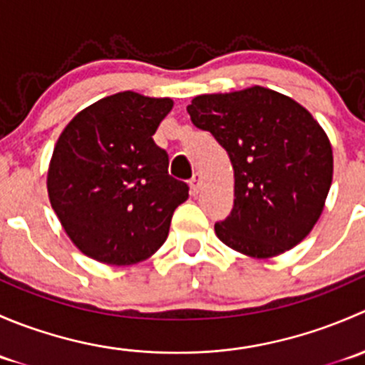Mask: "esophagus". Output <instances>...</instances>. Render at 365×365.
<instances>
[{"label":"esophagus","mask_w":365,"mask_h":365,"mask_svg":"<svg viewBox=\"0 0 365 365\" xmlns=\"http://www.w3.org/2000/svg\"><path fill=\"white\" fill-rule=\"evenodd\" d=\"M200 185H201V175H200V173H196V175L190 178V190H192V194H197V190H200Z\"/></svg>","instance_id":"obj_1"}]
</instances>
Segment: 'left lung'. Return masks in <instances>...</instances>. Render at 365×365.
<instances>
[{
  "mask_svg": "<svg viewBox=\"0 0 365 365\" xmlns=\"http://www.w3.org/2000/svg\"><path fill=\"white\" fill-rule=\"evenodd\" d=\"M187 111L233 164L235 205L215 224L219 240L261 259L300 244L322 215L334 171L332 146L312 114L263 86L200 95Z\"/></svg>",
  "mask_w": 365,
  "mask_h": 365,
  "instance_id": "8db88e82",
  "label": "left lung"
}]
</instances>
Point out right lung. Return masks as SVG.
Returning a JSON list of instances; mask_svg holds the SVG:
<instances>
[{"label": "right lung", "instance_id": "add662e5", "mask_svg": "<svg viewBox=\"0 0 365 365\" xmlns=\"http://www.w3.org/2000/svg\"><path fill=\"white\" fill-rule=\"evenodd\" d=\"M171 98L121 91L83 109L54 146L47 192L65 233L86 256L134 264L155 254L189 197L152 135Z\"/></svg>", "mask_w": 365, "mask_h": 365}]
</instances>
